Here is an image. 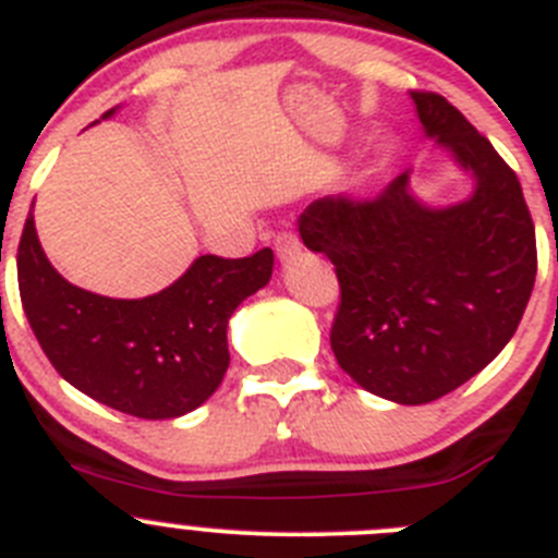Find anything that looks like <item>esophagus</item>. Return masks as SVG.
<instances>
[{"label": "esophagus", "mask_w": 558, "mask_h": 558, "mask_svg": "<svg viewBox=\"0 0 558 558\" xmlns=\"http://www.w3.org/2000/svg\"><path fill=\"white\" fill-rule=\"evenodd\" d=\"M275 253H278L280 264H289L291 258H298L303 253V242L294 233H278V239H275Z\"/></svg>", "instance_id": "1"}]
</instances>
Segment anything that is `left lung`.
<instances>
[{
    "mask_svg": "<svg viewBox=\"0 0 558 558\" xmlns=\"http://www.w3.org/2000/svg\"><path fill=\"white\" fill-rule=\"evenodd\" d=\"M411 99L425 133L473 172V197L430 208L403 172L375 199H314L298 225L336 267L341 369L378 398L423 405L509 344L534 289L536 235L520 180L484 135L439 94Z\"/></svg>",
    "mask_w": 558,
    "mask_h": 558,
    "instance_id": "obj_1",
    "label": "left lung"
}]
</instances>
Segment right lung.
I'll list each match as a JSON object with an SVG mask.
<instances>
[{
	"label": "right lung",
	"mask_w": 558,
	"mask_h": 558,
	"mask_svg": "<svg viewBox=\"0 0 558 558\" xmlns=\"http://www.w3.org/2000/svg\"><path fill=\"white\" fill-rule=\"evenodd\" d=\"M272 264L269 247L247 258L199 255L158 294L102 298L49 264L33 214L16 255L24 314L60 378L142 420L183 416L217 391L230 364V314L269 283Z\"/></svg>",
	"instance_id": "obj_1"
}]
</instances>
